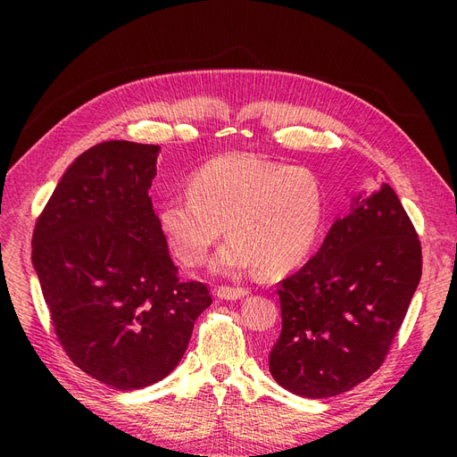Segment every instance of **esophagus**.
Listing matches in <instances>:
<instances>
[{"label": "esophagus", "mask_w": 457, "mask_h": 457, "mask_svg": "<svg viewBox=\"0 0 457 457\" xmlns=\"http://www.w3.org/2000/svg\"><path fill=\"white\" fill-rule=\"evenodd\" d=\"M250 291L245 289V287H229V285H222L216 289V296L222 300H241L248 295Z\"/></svg>", "instance_id": "esophagus-1"}]
</instances>
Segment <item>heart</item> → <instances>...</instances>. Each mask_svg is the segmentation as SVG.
<instances>
[{
  "mask_svg": "<svg viewBox=\"0 0 457 457\" xmlns=\"http://www.w3.org/2000/svg\"><path fill=\"white\" fill-rule=\"evenodd\" d=\"M187 190L188 196L164 200L157 214L168 246L187 267L202 265L228 228L233 237L216 255V270L281 276L307 257L324 219V190L313 172L250 152L209 159Z\"/></svg>",
  "mask_w": 457,
  "mask_h": 457,
  "instance_id": "b5f03b06",
  "label": "heart"
}]
</instances>
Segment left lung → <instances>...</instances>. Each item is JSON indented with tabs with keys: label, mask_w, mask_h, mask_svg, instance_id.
I'll return each instance as SVG.
<instances>
[{
	"label": "left lung",
	"mask_w": 457,
	"mask_h": 457,
	"mask_svg": "<svg viewBox=\"0 0 457 457\" xmlns=\"http://www.w3.org/2000/svg\"><path fill=\"white\" fill-rule=\"evenodd\" d=\"M422 274L419 235L383 183L335 220L320 250L279 281L281 333L272 378L293 395L328 398L376 372Z\"/></svg>",
	"instance_id": "1"
}]
</instances>
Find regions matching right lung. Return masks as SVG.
<instances>
[{
	"label": "right lung",
	"instance_id": "add662e5",
	"mask_svg": "<svg viewBox=\"0 0 457 457\" xmlns=\"http://www.w3.org/2000/svg\"><path fill=\"white\" fill-rule=\"evenodd\" d=\"M159 146L96 144L55 187L33 231V267L57 339L105 386L131 391L170 374L212 302L179 281L148 188Z\"/></svg>",
	"mask_w": 457,
	"mask_h": 457
}]
</instances>
